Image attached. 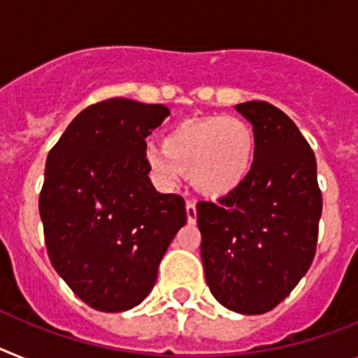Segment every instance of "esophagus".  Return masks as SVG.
Returning <instances> with one entry per match:
<instances>
[{
  "mask_svg": "<svg viewBox=\"0 0 358 358\" xmlns=\"http://www.w3.org/2000/svg\"><path fill=\"white\" fill-rule=\"evenodd\" d=\"M185 211H187L189 224H194V222H196V203H194L193 200H187V203H185Z\"/></svg>",
  "mask_w": 358,
  "mask_h": 358,
  "instance_id": "34e87169",
  "label": "esophagus"
}]
</instances>
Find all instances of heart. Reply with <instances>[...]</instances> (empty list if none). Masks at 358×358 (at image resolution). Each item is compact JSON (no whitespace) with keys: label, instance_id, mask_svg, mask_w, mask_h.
I'll return each instance as SVG.
<instances>
[{"label":"heart","instance_id":"1","mask_svg":"<svg viewBox=\"0 0 358 358\" xmlns=\"http://www.w3.org/2000/svg\"><path fill=\"white\" fill-rule=\"evenodd\" d=\"M257 156L253 127L238 116H203L174 125L164 147H149L145 165L162 187L189 174L194 189L218 198L235 191L251 173Z\"/></svg>","mask_w":358,"mask_h":358}]
</instances>
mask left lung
Listing matches in <instances>:
<instances>
[{
    "mask_svg": "<svg viewBox=\"0 0 358 358\" xmlns=\"http://www.w3.org/2000/svg\"><path fill=\"white\" fill-rule=\"evenodd\" d=\"M253 123L248 178L218 202H198L207 286L242 315L271 311L308 273L317 251L322 193L317 160L295 122L267 101L236 105Z\"/></svg>",
    "mask_w": 358,
    "mask_h": 358,
    "instance_id": "left-lung-1",
    "label": "left lung"
}]
</instances>
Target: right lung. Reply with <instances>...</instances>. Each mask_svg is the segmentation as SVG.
Returning <instances> with one entry per match:
<instances>
[{
  "label": "right lung",
  "instance_id": "right-lung-1",
  "mask_svg": "<svg viewBox=\"0 0 358 358\" xmlns=\"http://www.w3.org/2000/svg\"><path fill=\"white\" fill-rule=\"evenodd\" d=\"M169 109L127 98L89 105L72 120L45 165L40 215L54 269L87 306L134 308L187 222L180 194L152 187L145 138Z\"/></svg>",
  "mask_w": 358,
  "mask_h": 358
}]
</instances>
